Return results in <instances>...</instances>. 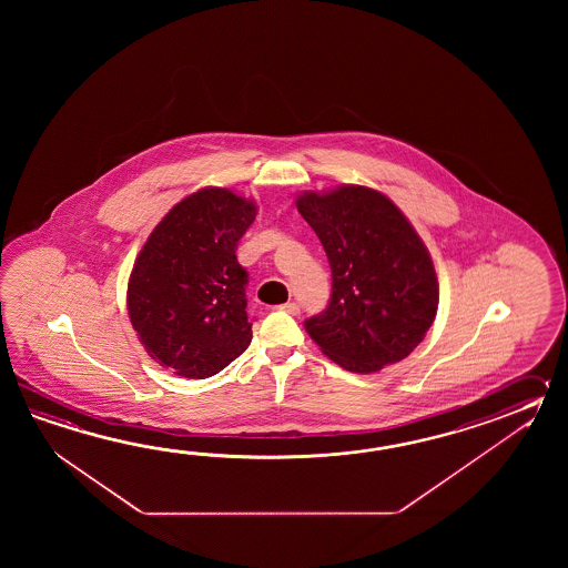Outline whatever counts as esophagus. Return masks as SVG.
Segmentation results:
<instances>
[{"label":"esophagus","mask_w":568,"mask_h":568,"mask_svg":"<svg viewBox=\"0 0 568 568\" xmlns=\"http://www.w3.org/2000/svg\"><path fill=\"white\" fill-rule=\"evenodd\" d=\"M278 308L282 313L294 314V316H296V314H301V306H298L296 302H286V304H282Z\"/></svg>","instance_id":"obj_1"}]
</instances>
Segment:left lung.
Segmentation results:
<instances>
[{
    "label": "left lung",
    "mask_w": 568,
    "mask_h": 568,
    "mask_svg": "<svg viewBox=\"0 0 568 568\" xmlns=\"http://www.w3.org/2000/svg\"><path fill=\"white\" fill-rule=\"evenodd\" d=\"M325 247L331 298L304 321L326 357L355 374H374L420 345L438 308L430 254L386 194L347 184L296 199Z\"/></svg>",
    "instance_id": "obj_1"
}]
</instances>
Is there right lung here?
<instances>
[{"label": "right lung", "instance_id": "1", "mask_svg": "<svg viewBox=\"0 0 568 568\" xmlns=\"http://www.w3.org/2000/svg\"><path fill=\"white\" fill-rule=\"evenodd\" d=\"M254 201L201 189L172 206L150 233L128 284V313L148 355L172 374L205 379L252 343L237 243Z\"/></svg>", "mask_w": 568, "mask_h": 568}]
</instances>
